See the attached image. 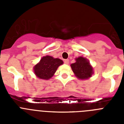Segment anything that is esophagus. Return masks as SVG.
I'll return each instance as SVG.
<instances>
[{"label": "esophagus", "instance_id": "esophagus-1", "mask_svg": "<svg viewBox=\"0 0 124 124\" xmlns=\"http://www.w3.org/2000/svg\"><path fill=\"white\" fill-rule=\"evenodd\" d=\"M64 63H65L66 64H69V60H68V59H66V60H64Z\"/></svg>", "mask_w": 124, "mask_h": 124}]
</instances>
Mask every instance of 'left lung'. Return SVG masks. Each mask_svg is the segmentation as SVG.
<instances>
[{"instance_id":"left-lung-1","label":"left lung","mask_w":124,"mask_h":124,"mask_svg":"<svg viewBox=\"0 0 124 124\" xmlns=\"http://www.w3.org/2000/svg\"><path fill=\"white\" fill-rule=\"evenodd\" d=\"M76 62L71 64L74 75L79 79H88L94 73L93 67L87 58L79 56L75 58Z\"/></svg>"}]
</instances>
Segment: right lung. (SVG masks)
<instances>
[{"label":"right lung","instance_id":"add662e5","mask_svg":"<svg viewBox=\"0 0 124 124\" xmlns=\"http://www.w3.org/2000/svg\"><path fill=\"white\" fill-rule=\"evenodd\" d=\"M63 64V60L46 55L42 57L40 61L34 66L33 72L38 78L48 80L53 76L58 68Z\"/></svg>","mask_w":124,"mask_h":124}]
</instances>
